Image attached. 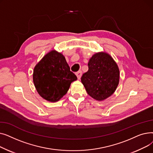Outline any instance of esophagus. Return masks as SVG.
I'll use <instances>...</instances> for the list:
<instances>
[{"instance_id":"obj_1","label":"esophagus","mask_w":153,"mask_h":153,"mask_svg":"<svg viewBox=\"0 0 153 153\" xmlns=\"http://www.w3.org/2000/svg\"><path fill=\"white\" fill-rule=\"evenodd\" d=\"M76 75L77 76L78 79H81V76H82V71H79L77 72L76 73Z\"/></svg>"}]
</instances>
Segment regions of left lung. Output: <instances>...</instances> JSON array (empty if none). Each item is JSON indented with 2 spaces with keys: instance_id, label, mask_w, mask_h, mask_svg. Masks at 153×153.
I'll return each instance as SVG.
<instances>
[{
  "instance_id": "obj_1",
  "label": "left lung",
  "mask_w": 153,
  "mask_h": 153,
  "mask_svg": "<svg viewBox=\"0 0 153 153\" xmlns=\"http://www.w3.org/2000/svg\"><path fill=\"white\" fill-rule=\"evenodd\" d=\"M89 70L82 75L81 82L91 97L102 101L113 94L119 84L117 64L105 52L94 54L89 59Z\"/></svg>"
}]
</instances>
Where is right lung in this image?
<instances>
[{
    "label": "right lung",
    "instance_id": "obj_1",
    "mask_svg": "<svg viewBox=\"0 0 153 153\" xmlns=\"http://www.w3.org/2000/svg\"><path fill=\"white\" fill-rule=\"evenodd\" d=\"M77 79L65 57L55 50L47 53L33 70V80L38 93L51 102L59 100L68 92L71 82Z\"/></svg>",
    "mask_w": 153,
    "mask_h": 153
}]
</instances>
